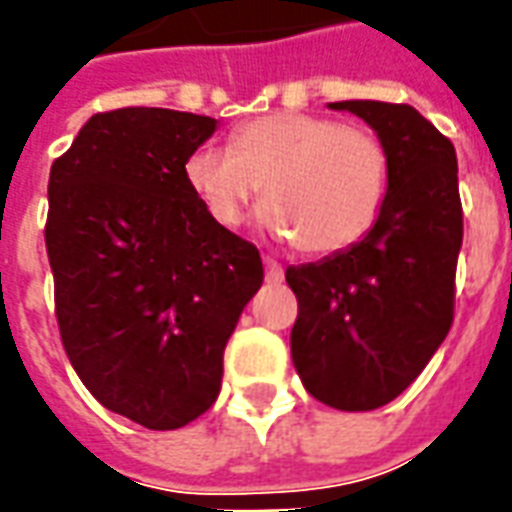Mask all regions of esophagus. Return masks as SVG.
Segmentation results:
<instances>
[{"label": "esophagus", "instance_id": "esophagus-1", "mask_svg": "<svg viewBox=\"0 0 512 512\" xmlns=\"http://www.w3.org/2000/svg\"><path fill=\"white\" fill-rule=\"evenodd\" d=\"M263 263H266V279H268V282H274V285H277V282H282V279H285V268L279 266L274 257H263Z\"/></svg>", "mask_w": 512, "mask_h": 512}]
</instances>
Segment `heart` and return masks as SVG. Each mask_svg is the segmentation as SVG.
Segmentation results:
<instances>
[{
    "label": "heart",
    "instance_id": "1",
    "mask_svg": "<svg viewBox=\"0 0 512 512\" xmlns=\"http://www.w3.org/2000/svg\"><path fill=\"white\" fill-rule=\"evenodd\" d=\"M183 180L219 227L244 222L266 186L263 227L296 238L304 255L326 257L373 233L389 197L392 161L367 128L277 112L235 128L230 147L191 150Z\"/></svg>",
    "mask_w": 512,
    "mask_h": 512
}]
</instances>
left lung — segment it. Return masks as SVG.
<instances>
[{
    "label": "left lung",
    "mask_w": 512,
    "mask_h": 512,
    "mask_svg": "<svg viewBox=\"0 0 512 512\" xmlns=\"http://www.w3.org/2000/svg\"><path fill=\"white\" fill-rule=\"evenodd\" d=\"M389 150L392 183L365 241L318 263L290 266L299 318L290 356L315 400L373 411L425 370L452 326L463 241L455 147L414 106L337 101Z\"/></svg>",
    "instance_id": "left-lung-1"
}]
</instances>
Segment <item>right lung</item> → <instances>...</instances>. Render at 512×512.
Here are the masks:
<instances>
[{
    "mask_svg": "<svg viewBox=\"0 0 512 512\" xmlns=\"http://www.w3.org/2000/svg\"><path fill=\"white\" fill-rule=\"evenodd\" d=\"M213 131V117L126 106L90 117L51 164L65 354L101 406L150 430L213 406L224 345L263 285L257 246L211 222L183 180Z\"/></svg>",
    "mask_w": 512,
    "mask_h": 512,
    "instance_id": "1",
    "label": "right lung"
}]
</instances>
